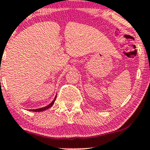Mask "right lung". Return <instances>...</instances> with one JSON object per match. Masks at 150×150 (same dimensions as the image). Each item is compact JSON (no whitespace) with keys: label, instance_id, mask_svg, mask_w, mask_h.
Listing matches in <instances>:
<instances>
[{"label":"right lung","instance_id":"add662e5","mask_svg":"<svg viewBox=\"0 0 150 150\" xmlns=\"http://www.w3.org/2000/svg\"><path fill=\"white\" fill-rule=\"evenodd\" d=\"M55 99H56V96H55V97H54V100H53L52 101L51 103H50L49 105H47V106H46V107H42V108L35 109V110H31V111H33V112H41V111H44V110H47V109H49V108H50V107H51L52 106V105L54 104V101H55Z\"/></svg>","mask_w":150,"mask_h":150}]
</instances>
